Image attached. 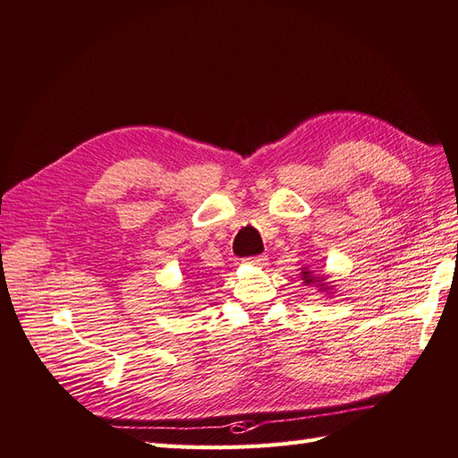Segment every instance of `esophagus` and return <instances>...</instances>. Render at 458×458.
I'll use <instances>...</instances> for the list:
<instances>
[{
  "instance_id": "esophagus-1",
  "label": "esophagus",
  "mask_w": 458,
  "mask_h": 458,
  "mask_svg": "<svg viewBox=\"0 0 458 458\" xmlns=\"http://www.w3.org/2000/svg\"><path fill=\"white\" fill-rule=\"evenodd\" d=\"M246 263L253 265V267H263V265H267V255H255V258H248Z\"/></svg>"
}]
</instances>
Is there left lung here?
I'll list each match as a JSON object with an SVG mask.
<instances>
[{
	"label": "left lung",
	"mask_w": 458,
	"mask_h": 458,
	"mask_svg": "<svg viewBox=\"0 0 458 458\" xmlns=\"http://www.w3.org/2000/svg\"><path fill=\"white\" fill-rule=\"evenodd\" d=\"M302 281L306 284H314L318 291H324L326 294L334 293V284L326 281V275H316L314 271H310L308 267L302 269Z\"/></svg>",
	"instance_id": "left-lung-1"
}]
</instances>
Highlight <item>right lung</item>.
Masks as SVG:
<instances>
[{
    "label": "right lung",
    "instance_id": "right-lung-1",
    "mask_svg": "<svg viewBox=\"0 0 458 458\" xmlns=\"http://www.w3.org/2000/svg\"><path fill=\"white\" fill-rule=\"evenodd\" d=\"M197 279H199V277H197ZM195 283H197V284H199V281H195Z\"/></svg>",
    "mask_w": 458,
    "mask_h": 458
}]
</instances>
